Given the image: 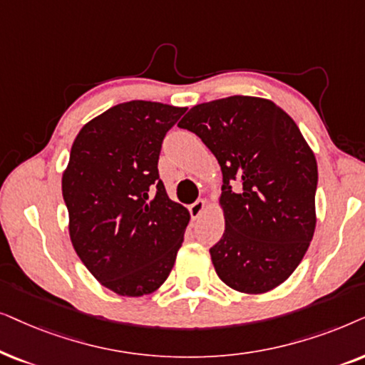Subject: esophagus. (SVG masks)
Wrapping results in <instances>:
<instances>
[{
  "instance_id": "34e87169",
  "label": "esophagus",
  "mask_w": 365,
  "mask_h": 365,
  "mask_svg": "<svg viewBox=\"0 0 365 365\" xmlns=\"http://www.w3.org/2000/svg\"><path fill=\"white\" fill-rule=\"evenodd\" d=\"M207 207V202L203 200V198H200V200H197L195 203H192L190 207H188V212H190L192 218H198L203 213V210H205Z\"/></svg>"
}]
</instances>
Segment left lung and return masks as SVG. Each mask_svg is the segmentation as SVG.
Masks as SVG:
<instances>
[{"mask_svg":"<svg viewBox=\"0 0 365 365\" xmlns=\"http://www.w3.org/2000/svg\"><path fill=\"white\" fill-rule=\"evenodd\" d=\"M222 168L225 232L210 249L217 275L244 294H264L302 262L315 230L317 162L295 121L274 101L228 96L188 111Z\"/></svg>","mask_w":365,"mask_h":365,"instance_id":"8db88e82","label":"left lung"}]
</instances>
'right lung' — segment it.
<instances>
[{
  "mask_svg": "<svg viewBox=\"0 0 365 365\" xmlns=\"http://www.w3.org/2000/svg\"><path fill=\"white\" fill-rule=\"evenodd\" d=\"M187 108L133 100L88 121L63 173L70 239L91 275L123 297L167 280L190 213L158 175L165 135Z\"/></svg>",
  "mask_w": 365,
  "mask_h": 365,
  "instance_id": "1",
  "label": "right lung"
}]
</instances>
